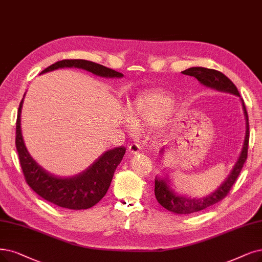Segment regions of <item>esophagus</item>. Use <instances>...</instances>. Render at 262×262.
Wrapping results in <instances>:
<instances>
[{"label":"esophagus","mask_w":262,"mask_h":262,"mask_svg":"<svg viewBox=\"0 0 262 262\" xmlns=\"http://www.w3.org/2000/svg\"><path fill=\"white\" fill-rule=\"evenodd\" d=\"M140 150H141V146H140L139 144H137V143L131 144V145L129 146V148H128V151H129L131 155H137V154L140 152Z\"/></svg>","instance_id":"obj_1"}]
</instances>
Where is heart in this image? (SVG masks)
<instances>
[{
    "label": "heart",
    "mask_w": 262,
    "mask_h": 262,
    "mask_svg": "<svg viewBox=\"0 0 262 262\" xmlns=\"http://www.w3.org/2000/svg\"><path fill=\"white\" fill-rule=\"evenodd\" d=\"M174 106L172 97L157 90H150L135 97L129 105V117L127 122L130 128L134 124L161 127L164 118Z\"/></svg>",
    "instance_id": "obj_1"
}]
</instances>
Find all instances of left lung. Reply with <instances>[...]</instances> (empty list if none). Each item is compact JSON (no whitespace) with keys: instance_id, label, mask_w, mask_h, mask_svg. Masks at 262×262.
Listing matches in <instances>:
<instances>
[{"instance_id":"1","label":"left lung","mask_w":262,"mask_h":262,"mask_svg":"<svg viewBox=\"0 0 262 262\" xmlns=\"http://www.w3.org/2000/svg\"><path fill=\"white\" fill-rule=\"evenodd\" d=\"M184 75L192 76L198 79V81L201 83L202 86L210 88L212 90H216L219 92H226L238 97L241 103H242L244 117L246 121V131H245V139L243 148L241 150L238 156V159L234 164L232 171L230 172L226 181L219 186L215 191L201 198H192L188 195H183L177 193L172 187L170 186L169 179L166 176L160 177L156 176L155 179V195L157 201L159 202L161 206H163L165 210L173 212L175 214H192L199 211H202L207 208L208 206L214 205L222 201L224 198L228 194V192L231 189V187L235 183L239 172L242 171V167L247 158V149H248V141H249V124H248V115L246 112V107L243 99L241 98L239 93L234 86V83L230 80L223 73L218 72L216 70L206 69V68H189L182 72ZM165 148L163 147L159 152L163 158Z\"/></svg>"}]
</instances>
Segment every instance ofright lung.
Here are the masks:
<instances>
[{"label": "right lung", "instance_id": "1", "mask_svg": "<svg viewBox=\"0 0 262 262\" xmlns=\"http://www.w3.org/2000/svg\"><path fill=\"white\" fill-rule=\"evenodd\" d=\"M63 68L82 69L105 78H121L123 76L119 72L81 59L58 61L41 71L40 74ZM24 99L19 104L17 115L16 148L28 185L39 196L60 207L70 210H86L96 205L107 192L116 167L125 154V148L123 146H119L106 150L85 171L74 176L63 177L51 174L31 157L25 145L20 120Z\"/></svg>", "mask_w": 262, "mask_h": 262}]
</instances>
